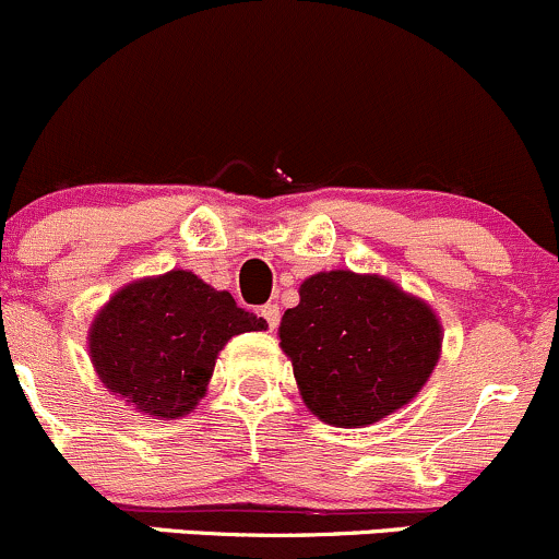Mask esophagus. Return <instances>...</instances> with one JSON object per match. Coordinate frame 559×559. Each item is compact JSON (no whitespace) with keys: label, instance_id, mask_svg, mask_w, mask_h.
<instances>
[{"label":"esophagus","instance_id":"obj_1","mask_svg":"<svg viewBox=\"0 0 559 559\" xmlns=\"http://www.w3.org/2000/svg\"><path fill=\"white\" fill-rule=\"evenodd\" d=\"M261 317L266 320L269 330H274L280 325V306L277 304H263L261 306Z\"/></svg>","mask_w":559,"mask_h":559}]
</instances>
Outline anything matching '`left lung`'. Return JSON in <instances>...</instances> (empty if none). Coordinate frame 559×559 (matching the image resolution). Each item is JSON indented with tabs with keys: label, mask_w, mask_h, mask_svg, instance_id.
Instances as JSON below:
<instances>
[{
	"label": "left lung",
	"mask_w": 559,
	"mask_h": 559,
	"mask_svg": "<svg viewBox=\"0 0 559 559\" xmlns=\"http://www.w3.org/2000/svg\"><path fill=\"white\" fill-rule=\"evenodd\" d=\"M282 314L280 346L314 416L368 426L407 405L440 357L431 309L381 277L322 272Z\"/></svg>",
	"instance_id": "1"
}]
</instances>
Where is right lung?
I'll return each instance as SVG.
<instances>
[{
  "instance_id": "obj_1",
  "label": "right lung",
  "mask_w": 559,
  "mask_h": 559,
  "mask_svg": "<svg viewBox=\"0 0 559 559\" xmlns=\"http://www.w3.org/2000/svg\"><path fill=\"white\" fill-rule=\"evenodd\" d=\"M266 322L197 274L170 272L119 290L95 317L90 357L100 381L141 413L186 416L205 394L226 341Z\"/></svg>"
}]
</instances>
